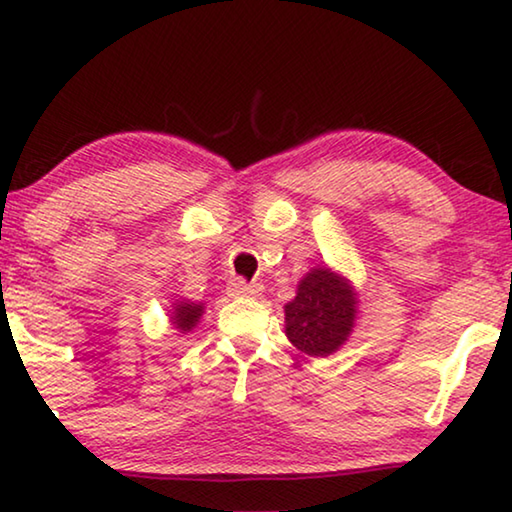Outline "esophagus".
Instances as JSON below:
<instances>
[{"label":"esophagus","instance_id":"1","mask_svg":"<svg viewBox=\"0 0 512 512\" xmlns=\"http://www.w3.org/2000/svg\"><path fill=\"white\" fill-rule=\"evenodd\" d=\"M259 293H262V284H255V282L246 284L241 280H235V282H230V287H228L230 298H255V296H259Z\"/></svg>","mask_w":512,"mask_h":512}]
</instances>
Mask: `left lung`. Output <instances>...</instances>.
Listing matches in <instances>:
<instances>
[{
	"label": "left lung",
	"instance_id": "obj_1",
	"mask_svg": "<svg viewBox=\"0 0 512 512\" xmlns=\"http://www.w3.org/2000/svg\"><path fill=\"white\" fill-rule=\"evenodd\" d=\"M357 316L359 293L348 277L327 264L314 266L284 305V332L298 352L323 359L348 343Z\"/></svg>",
	"mask_w": 512,
	"mask_h": 512
}]
</instances>
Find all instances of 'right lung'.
Returning a JSON list of instances; mask_svg holds the SVG:
<instances>
[{"label":"right lung","mask_w":512,"mask_h":512,"mask_svg":"<svg viewBox=\"0 0 512 512\" xmlns=\"http://www.w3.org/2000/svg\"><path fill=\"white\" fill-rule=\"evenodd\" d=\"M173 302L167 309L169 323L176 329L178 334H189L192 329L201 323V318L205 314V302H194L187 298H171Z\"/></svg>","instance_id":"right-lung-1"}]
</instances>
